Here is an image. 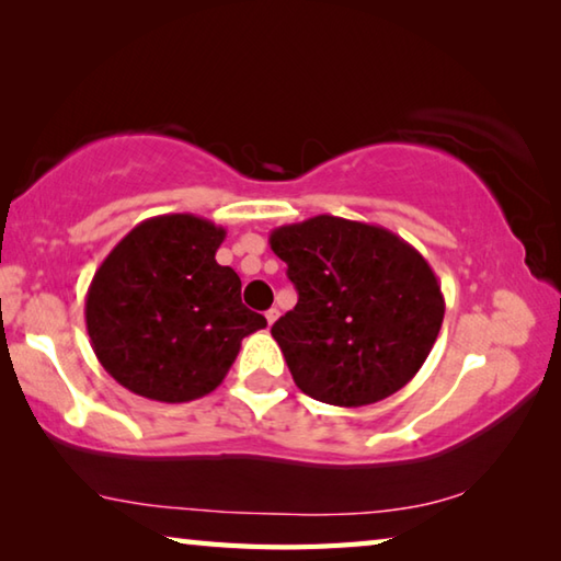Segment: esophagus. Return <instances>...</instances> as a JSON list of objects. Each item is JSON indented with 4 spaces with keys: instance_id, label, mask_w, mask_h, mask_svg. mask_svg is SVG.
I'll list each match as a JSON object with an SVG mask.
<instances>
[{
    "instance_id": "obj_1",
    "label": "esophagus",
    "mask_w": 561,
    "mask_h": 561,
    "mask_svg": "<svg viewBox=\"0 0 561 561\" xmlns=\"http://www.w3.org/2000/svg\"><path fill=\"white\" fill-rule=\"evenodd\" d=\"M264 317H267V324L272 327V324H274V321H277V317H279V311H277V309H270V311H267V314H264Z\"/></svg>"
}]
</instances>
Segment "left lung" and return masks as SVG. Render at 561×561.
<instances>
[{
	"instance_id": "1",
	"label": "left lung",
	"mask_w": 561,
	"mask_h": 561,
	"mask_svg": "<svg viewBox=\"0 0 561 561\" xmlns=\"http://www.w3.org/2000/svg\"><path fill=\"white\" fill-rule=\"evenodd\" d=\"M270 247L299 294L272 327L294 383L344 408L401 391L428 358L445 314L423 254L386 227L334 215L282 225Z\"/></svg>"
}]
</instances>
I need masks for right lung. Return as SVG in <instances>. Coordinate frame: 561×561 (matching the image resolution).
I'll return each mask as SVG.
<instances>
[{"instance_id":"add662e5","label":"right lung","mask_w":561,"mask_h":561,"mask_svg":"<svg viewBox=\"0 0 561 561\" xmlns=\"http://www.w3.org/2000/svg\"><path fill=\"white\" fill-rule=\"evenodd\" d=\"M225 230L190 213L144 220L91 279L87 329L101 366L160 403L213 393L244 336L267 319L242 304V282L217 264Z\"/></svg>"}]
</instances>
